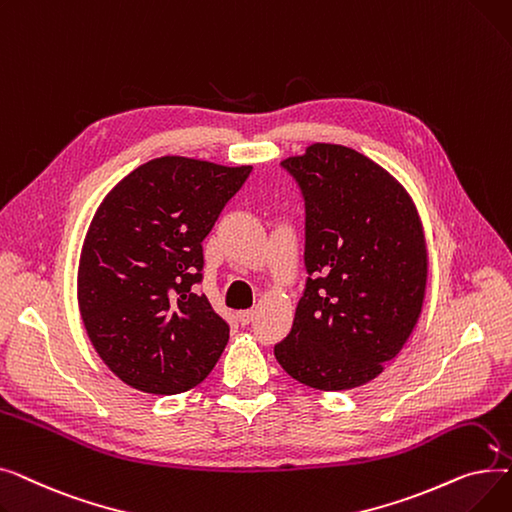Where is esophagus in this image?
<instances>
[{
    "label": "esophagus",
    "instance_id": "34e87169",
    "mask_svg": "<svg viewBox=\"0 0 512 512\" xmlns=\"http://www.w3.org/2000/svg\"><path fill=\"white\" fill-rule=\"evenodd\" d=\"M253 315H255V311H253V309H245V311H238V313H236V317H238V321H240L242 326H247L249 321L253 319Z\"/></svg>",
    "mask_w": 512,
    "mask_h": 512
}]
</instances>
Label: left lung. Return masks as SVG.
<instances>
[{
    "label": "left lung",
    "mask_w": 512,
    "mask_h": 512,
    "mask_svg": "<svg viewBox=\"0 0 512 512\" xmlns=\"http://www.w3.org/2000/svg\"><path fill=\"white\" fill-rule=\"evenodd\" d=\"M305 199L307 286L274 346L297 382L351 390L409 340L427 284V247L411 195L363 153L313 143L282 161Z\"/></svg>",
    "instance_id": "obj_1"
}]
</instances>
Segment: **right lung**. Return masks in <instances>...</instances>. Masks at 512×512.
Here are the masks:
<instances>
[{
	"label": "right lung",
	"instance_id": "obj_1",
	"mask_svg": "<svg viewBox=\"0 0 512 512\" xmlns=\"http://www.w3.org/2000/svg\"><path fill=\"white\" fill-rule=\"evenodd\" d=\"M166 155L124 176L97 207L78 263V309L101 361L134 390L201 384L230 328L193 286L203 238L251 174Z\"/></svg>",
	"mask_w": 512,
	"mask_h": 512
}]
</instances>
